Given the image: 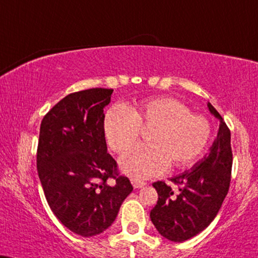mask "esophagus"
Segmentation results:
<instances>
[{"label":"esophagus","instance_id":"34e87169","mask_svg":"<svg viewBox=\"0 0 258 258\" xmlns=\"http://www.w3.org/2000/svg\"><path fill=\"white\" fill-rule=\"evenodd\" d=\"M131 182H132V185H133V188H136V189H138V188H142V187H144V185L146 184L144 181L137 180V178H132Z\"/></svg>","mask_w":258,"mask_h":258}]
</instances>
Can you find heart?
Instances as JSON below:
<instances>
[{"label": "heart", "instance_id": "1", "mask_svg": "<svg viewBox=\"0 0 258 258\" xmlns=\"http://www.w3.org/2000/svg\"><path fill=\"white\" fill-rule=\"evenodd\" d=\"M105 135L110 148L121 152L138 140L140 127L150 128L149 145H136L120 158L125 174L139 178L163 174L169 165L191 164L210 144L212 126L207 118L170 96L153 97L133 110L126 105L110 107L105 116Z\"/></svg>", "mask_w": 258, "mask_h": 258}]
</instances>
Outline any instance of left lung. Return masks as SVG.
I'll list each match as a JSON object with an SVG mask.
<instances>
[{
	"instance_id": "8db88e82",
	"label": "left lung",
	"mask_w": 258,
	"mask_h": 258,
	"mask_svg": "<svg viewBox=\"0 0 258 258\" xmlns=\"http://www.w3.org/2000/svg\"><path fill=\"white\" fill-rule=\"evenodd\" d=\"M207 107L220 120L210 153L190 170L170 178L178 185L177 193L163 181L152 184L158 193V201L150 212V218L161 236L171 242H184L206 229L229 191L232 170L231 132L217 109L210 102Z\"/></svg>"
}]
</instances>
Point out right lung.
<instances>
[{
    "label": "right lung",
    "mask_w": 258,
    "mask_h": 258,
    "mask_svg": "<svg viewBox=\"0 0 258 258\" xmlns=\"http://www.w3.org/2000/svg\"><path fill=\"white\" fill-rule=\"evenodd\" d=\"M112 94L105 88L69 94L40 125L37 168L45 198L60 223L82 237L108 229L133 190L107 152L103 108Z\"/></svg>",
    "instance_id": "right-lung-1"
}]
</instances>
